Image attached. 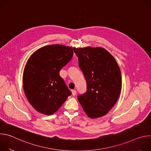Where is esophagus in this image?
I'll return each instance as SVG.
<instances>
[{
    "label": "esophagus",
    "mask_w": 151,
    "mask_h": 151,
    "mask_svg": "<svg viewBox=\"0 0 151 151\" xmlns=\"http://www.w3.org/2000/svg\"><path fill=\"white\" fill-rule=\"evenodd\" d=\"M72 94L73 96H75L76 94V91L73 90H72Z\"/></svg>",
    "instance_id": "esophagus-1"
}]
</instances>
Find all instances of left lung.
I'll return each mask as SVG.
<instances>
[{
	"label": "left lung",
	"mask_w": 151,
	"mask_h": 151,
	"mask_svg": "<svg viewBox=\"0 0 151 151\" xmlns=\"http://www.w3.org/2000/svg\"><path fill=\"white\" fill-rule=\"evenodd\" d=\"M79 67L87 82V91L78 99L88 117L97 118L109 112L117 101L122 79L118 64L103 48H73Z\"/></svg>",
	"instance_id": "left-lung-1"
}]
</instances>
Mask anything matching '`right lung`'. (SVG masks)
<instances>
[{
  "label": "right lung",
  "mask_w": 151,
  "mask_h": 151,
  "mask_svg": "<svg viewBox=\"0 0 151 151\" xmlns=\"http://www.w3.org/2000/svg\"><path fill=\"white\" fill-rule=\"evenodd\" d=\"M73 55L72 47L55 44L38 49L28 59L23 75V88L38 112L54 114L71 94L59 72Z\"/></svg>",
  "instance_id": "right-lung-1"
}]
</instances>
